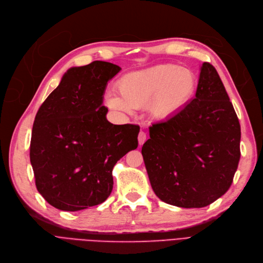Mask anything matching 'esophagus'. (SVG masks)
Masks as SVG:
<instances>
[{
	"instance_id": "1",
	"label": "esophagus",
	"mask_w": 263,
	"mask_h": 263,
	"mask_svg": "<svg viewBox=\"0 0 263 263\" xmlns=\"http://www.w3.org/2000/svg\"><path fill=\"white\" fill-rule=\"evenodd\" d=\"M146 140V134L144 132H140L139 135H138V142H139V145H142Z\"/></svg>"
}]
</instances>
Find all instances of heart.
<instances>
[{
	"mask_svg": "<svg viewBox=\"0 0 263 263\" xmlns=\"http://www.w3.org/2000/svg\"><path fill=\"white\" fill-rule=\"evenodd\" d=\"M121 97L108 94L106 104L122 114L144 109L154 119L166 120L189 104L196 89V78L187 68L159 65L125 74L118 83Z\"/></svg>",
	"mask_w": 263,
	"mask_h": 263,
	"instance_id": "1",
	"label": "heart"
}]
</instances>
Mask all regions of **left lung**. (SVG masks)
I'll return each instance as SVG.
<instances>
[{
  "label": "left lung",
  "mask_w": 263,
  "mask_h": 263,
  "mask_svg": "<svg viewBox=\"0 0 263 263\" xmlns=\"http://www.w3.org/2000/svg\"><path fill=\"white\" fill-rule=\"evenodd\" d=\"M241 126L215 67L200 68L196 96L179 114L149 127L142 156L155 195L179 208H203L232 184Z\"/></svg>",
  "instance_id": "8db88e82"
}]
</instances>
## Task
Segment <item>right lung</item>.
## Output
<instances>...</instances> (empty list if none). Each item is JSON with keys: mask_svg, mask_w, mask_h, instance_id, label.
I'll use <instances>...</instances> for the list:
<instances>
[{"mask_svg": "<svg viewBox=\"0 0 263 263\" xmlns=\"http://www.w3.org/2000/svg\"><path fill=\"white\" fill-rule=\"evenodd\" d=\"M120 70L104 61L71 67L37 111L30 145L35 184L59 210L103 203L114 189L112 169L138 146V125L110 123L103 106L108 81Z\"/></svg>", "mask_w": 263, "mask_h": 263, "instance_id": "1", "label": "right lung"}]
</instances>
